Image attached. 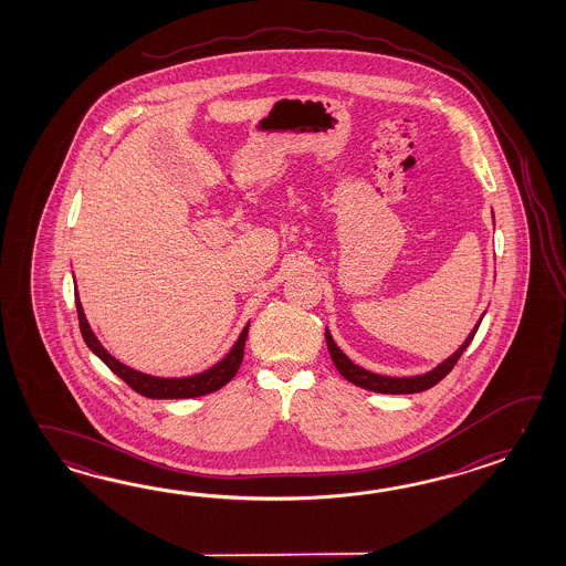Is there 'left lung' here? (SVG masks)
Here are the masks:
<instances>
[{
    "instance_id": "left-lung-1",
    "label": "left lung",
    "mask_w": 566,
    "mask_h": 566,
    "mask_svg": "<svg viewBox=\"0 0 566 566\" xmlns=\"http://www.w3.org/2000/svg\"><path fill=\"white\" fill-rule=\"evenodd\" d=\"M483 315H485V312L481 313V317L478 319V324L473 325L470 336L465 337V342L449 358L439 361L433 370L415 374V376H385V374L370 373V370L361 368L358 364L349 360L342 349L337 348V344L334 342V337H332L327 327H325V342H327V349H329V356H332V361H334L337 373L342 374L352 385L360 386V388H366V390H373V392H380V395H412V392L429 390L431 386L437 385L439 380L446 378L447 374L451 373V368L455 366L459 356L470 346L471 339H473L478 327H480Z\"/></svg>"
}]
</instances>
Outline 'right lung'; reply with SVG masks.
Wrapping results in <instances>:
<instances>
[{
	"instance_id": "obj_1",
	"label": "right lung",
	"mask_w": 566,
	"mask_h": 566,
	"mask_svg": "<svg viewBox=\"0 0 566 566\" xmlns=\"http://www.w3.org/2000/svg\"><path fill=\"white\" fill-rule=\"evenodd\" d=\"M74 301H76V312H78V325H81V334L85 339L88 349L98 356L101 360L107 364L113 373L119 376L120 380H125L132 386L135 392L144 395L147 398H196L205 397L210 392H217L218 388L227 385L229 380L234 378V374L241 368L242 354H244V342L249 334V325L242 327L241 336L234 342V346L230 348L229 354L217 361L212 368H208L205 373L192 374V376H181V378H164V376H151V374L139 373L135 368H129L127 364L117 360L113 354H108L107 348L98 342L95 332L91 329V325L86 322L85 310L78 297V291H74Z\"/></svg>"
}]
</instances>
